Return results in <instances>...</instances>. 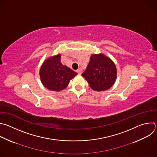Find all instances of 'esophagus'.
<instances>
[{
	"instance_id": "obj_1",
	"label": "esophagus",
	"mask_w": 157,
	"mask_h": 157,
	"mask_svg": "<svg viewBox=\"0 0 157 157\" xmlns=\"http://www.w3.org/2000/svg\"><path fill=\"white\" fill-rule=\"evenodd\" d=\"M77 73L79 74V75H81V73H82V68H79V69H78L77 70Z\"/></svg>"
}]
</instances>
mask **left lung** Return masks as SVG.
Wrapping results in <instances>:
<instances>
[{
  "mask_svg": "<svg viewBox=\"0 0 157 157\" xmlns=\"http://www.w3.org/2000/svg\"><path fill=\"white\" fill-rule=\"evenodd\" d=\"M82 76L91 89L103 91L110 89L115 83L117 70L114 62L103 54H93Z\"/></svg>",
  "mask_w": 157,
  "mask_h": 157,
  "instance_id": "obj_1",
  "label": "left lung"
}]
</instances>
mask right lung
<instances>
[{
  "mask_svg": "<svg viewBox=\"0 0 157 157\" xmlns=\"http://www.w3.org/2000/svg\"><path fill=\"white\" fill-rule=\"evenodd\" d=\"M61 55L51 57L42 63L39 75L42 84L48 89L60 91L65 89L77 73L60 62Z\"/></svg>",
  "mask_w": 157,
  "mask_h": 157,
  "instance_id": "add662e5",
  "label": "right lung"
}]
</instances>
